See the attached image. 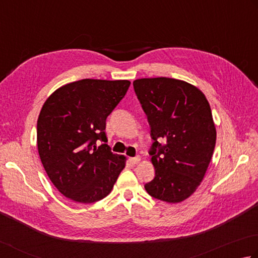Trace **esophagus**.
Instances as JSON below:
<instances>
[{"instance_id": "34e87169", "label": "esophagus", "mask_w": 258, "mask_h": 258, "mask_svg": "<svg viewBox=\"0 0 258 258\" xmlns=\"http://www.w3.org/2000/svg\"><path fill=\"white\" fill-rule=\"evenodd\" d=\"M140 160H141V158H140L139 156L133 157V158H128V161H130L131 165H137V163L140 162Z\"/></svg>"}]
</instances>
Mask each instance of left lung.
Masks as SVG:
<instances>
[{"mask_svg": "<svg viewBox=\"0 0 258 258\" xmlns=\"http://www.w3.org/2000/svg\"><path fill=\"white\" fill-rule=\"evenodd\" d=\"M133 87L153 140L149 154L156 172L144 188L154 199L181 202L200 186L214 151L209 101L198 88L176 79H139Z\"/></svg>", "mask_w": 258, "mask_h": 258, "instance_id": "obj_1", "label": "left lung"}]
</instances>
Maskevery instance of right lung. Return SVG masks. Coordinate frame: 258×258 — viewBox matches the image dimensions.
<instances>
[{"label": "right lung", "instance_id": "1", "mask_svg": "<svg viewBox=\"0 0 258 258\" xmlns=\"http://www.w3.org/2000/svg\"><path fill=\"white\" fill-rule=\"evenodd\" d=\"M130 84L83 79L60 87L45 101L37 121V145L49 179L65 198L93 203L113 189L125 157L106 144V120Z\"/></svg>", "mask_w": 258, "mask_h": 258}]
</instances>
